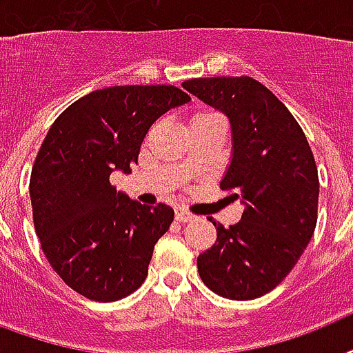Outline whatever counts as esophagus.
I'll return each instance as SVG.
<instances>
[{"label": "esophagus", "mask_w": 353, "mask_h": 353, "mask_svg": "<svg viewBox=\"0 0 353 353\" xmlns=\"http://www.w3.org/2000/svg\"><path fill=\"white\" fill-rule=\"evenodd\" d=\"M193 217H195V215L191 214V212H188V210H184V208H176V221H180V223L193 221Z\"/></svg>", "instance_id": "esophagus-1"}]
</instances>
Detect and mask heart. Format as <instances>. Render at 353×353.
I'll return each instance as SVG.
<instances>
[{
	"instance_id": "b5f03b06",
	"label": "heart",
	"mask_w": 353,
	"mask_h": 353,
	"mask_svg": "<svg viewBox=\"0 0 353 353\" xmlns=\"http://www.w3.org/2000/svg\"><path fill=\"white\" fill-rule=\"evenodd\" d=\"M202 114H208V112H202Z\"/></svg>"
}]
</instances>
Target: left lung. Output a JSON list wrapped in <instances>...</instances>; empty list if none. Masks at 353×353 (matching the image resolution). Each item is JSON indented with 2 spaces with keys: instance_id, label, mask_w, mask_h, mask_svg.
<instances>
[{
  "instance_id": "left-lung-1",
  "label": "left lung",
  "mask_w": 353,
  "mask_h": 353,
  "mask_svg": "<svg viewBox=\"0 0 353 353\" xmlns=\"http://www.w3.org/2000/svg\"><path fill=\"white\" fill-rule=\"evenodd\" d=\"M182 86L230 119L234 157L221 190L245 204L228 228L208 217L217 241L196 258L199 274L219 296L259 299L293 270L315 232V157L288 106L256 79H191Z\"/></svg>"
}]
</instances>
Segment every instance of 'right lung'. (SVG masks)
I'll return each mask as SVG.
<instances>
[{
  "label": "right lung",
  "instance_id": "right-lung-1",
  "mask_svg": "<svg viewBox=\"0 0 353 353\" xmlns=\"http://www.w3.org/2000/svg\"><path fill=\"white\" fill-rule=\"evenodd\" d=\"M190 99L168 84L95 90L68 106L46 134L29 182L34 230L54 272L86 299L116 302L145 281L174 212L162 202L130 201L110 174L130 173L149 127Z\"/></svg>",
  "mask_w": 353,
  "mask_h": 353
}]
</instances>
